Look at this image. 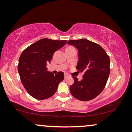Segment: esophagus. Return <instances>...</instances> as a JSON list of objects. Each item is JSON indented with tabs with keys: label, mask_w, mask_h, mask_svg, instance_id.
<instances>
[{
	"label": "esophagus",
	"mask_w": 132,
	"mask_h": 132,
	"mask_svg": "<svg viewBox=\"0 0 132 132\" xmlns=\"http://www.w3.org/2000/svg\"><path fill=\"white\" fill-rule=\"evenodd\" d=\"M64 78H65V79H66V78H68V77H69V75H68V74H66V73H65V74H64Z\"/></svg>",
	"instance_id": "34e87169"
}]
</instances>
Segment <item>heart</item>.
I'll return each instance as SVG.
<instances>
[{
    "label": "heart",
    "mask_w": 132,
    "mask_h": 132,
    "mask_svg": "<svg viewBox=\"0 0 132 132\" xmlns=\"http://www.w3.org/2000/svg\"><path fill=\"white\" fill-rule=\"evenodd\" d=\"M72 48V47H70V46H69V47H68L67 48Z\"/></svg>",
    "instance_id": "1"
}]
</instances>
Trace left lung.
Returning a JSON list of instances; mask_svg holds the SVG:
<instances>
[{
  "mask_svg": "<svg viewBox=\"0 0 132 132\" xmlns=\"http://www.w3.org/2000/svg\"><path fill=\"white\" fill-rule=\"evenodd\" d=\"M68 45L78 50L76 69L84 71L82 79L73 77L75 82L69 87L72 96L82 101L94 99L104 89L110 74V58L98 44L87 39L69 40Z\"/></svg>",
  "mask_w": 132,
  "mask_h": 132,
  "instance_id": "obj_1",
  "label": "left lung"
}]
</instances>
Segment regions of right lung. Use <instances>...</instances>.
<instances>
[{"mask_svg":"<svg viewBox=\"0 0 132 132\" xmlns=\"http://www.w3.org/2000/svg\"><path fill=\"white\" fill-rule=\"evenodd\" d=\"M66 40L43 38L23 51L19 60L18 71L23 86L28 93L38 100L50 98L56 92L64 79L63 72L56 75L47 71L53 53L66 43Z\"/></svg>","mask_w":132,"mask_h":132,"instance_id":"right-lung-1","label":"right lung"}]
</instances>
